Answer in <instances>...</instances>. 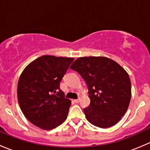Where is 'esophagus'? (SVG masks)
<instances>
[{
  "instance_id": "34e87169",
  "label": "esophagus",
  "mask_w": 150,
  "mask_h": 150,
  "mask_svg": "<svg viewBox=\"0 0 150 150\" xmlns=\"http://www.w3.org/2000/svg\"><path fill=\"white\" fill-rule=\"evenodd\" d=\"M80 101H81V99H75V100H74V102H75V103H79Z\"/></svg>"
}]
</instances>
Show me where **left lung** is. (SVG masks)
Returning a JSON list of instances; mask_svg holds the SVG:
<instances>
[{"label": "left lung", "instance_id": "1", "mask_svg": "<svg viewBox=\"0 0 150 150\" xmlns=\"http://www.w3.org/2000/svg\"><path fill=\"white\" fill-rule=\"evenodd\" d=\"M70 68L87 84L91 102L83 112L88 122L105 128L120 121L131 97V81L126 71L116 62L103 57H80Z\"/></svg>", "mask_w": 150, "mask_h": 150}]
</instances>
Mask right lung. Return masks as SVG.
I'll list each match as a JSON object with an SVG mask.
<instances>
[{
  "mask_svg": "<svg viewBox=\"0 0 150 150\" xmlns=\"http://www.w3.org/2000/svg\"><path fill=\"white\" fill-rule=\"evenodd\" d=\"M73 58L44 55L25 67L19 77L17 98L26 118L43 130H51L67 117L71 101L60 82Z\"/></svg>",
  "mask_w": 150,
  "mask_h": 150,
  "instance_id": "1",
  "label": "right lung"
}]
</instances>
